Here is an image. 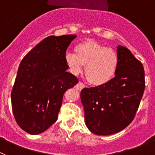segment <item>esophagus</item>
Listing matches in <instances>:
<instances>
[{
  "mask_svg": "<svg viewBox=\"0 0 155 155\" xmlns=\"http://www.w3.org/2000/svg\"><path fill=\"white\" fill-rule=\"evenodd\" d=\"M85 87V86H84V84H83V83H82V82H78V84H77L76 86H75V87H76V89L77 90H79V91H81V89H83V88H84V87Z\"/></svg>",
  "mask_w": 155,
  "mask_h": 155,
  "instance_id": "esophagus-1",
  "label": "esophagus"
}]
</instances>
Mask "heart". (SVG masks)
Segmentation results:
<instances>
[{
  "instance_id": "heart-1",
  "label": "heart",
  "mask_w": 155,
  "mask_h": 155,
  "mask_svg": "<svg viewBox=\"0 0 155 155\" xmlns=\"http://www.w3.org/2000/svg\"><path fill=\"white\" fill-rule=\"evenodd\" d=\"M64 61L74 75L79 74L85 65L87 81L94 85H102L115 76L119 60L114 50L88 39L76 45L74 53H66Z\"/></svg>"
}]
</instances>
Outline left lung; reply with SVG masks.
Segmentation results:
<instances>
[{
    "label": "left lung",
    "mask_w": 155,
    "mask_h": 155,
    "mask_svg": "<svg viewBox=\"0 0 155 155\" xmlns=\"http://www.w3.org/2000/svg\"><path fill=\"white\" fill-rule=\"evenodd\" d=\"M118 67L108 83L84 87L81 92L87 127L107 136L125 129L134 120L145 87L143 64L124 46L117 47Z\"/></svg>",
    "instance_id": "obj_1"
}]
</instances>
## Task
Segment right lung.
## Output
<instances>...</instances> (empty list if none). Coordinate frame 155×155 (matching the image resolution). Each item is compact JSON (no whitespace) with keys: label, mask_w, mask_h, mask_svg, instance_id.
I'll use <instances>...</instances> for the list:
<instances>
[{"label":"right lung","mask_w":155,"mask_h":155,"mask_svg":"<svg viewBox=\"0 0 155 155\" xmlns=\"http://www.w3.org/2000/svg\"><path fill=\"white\" fill-rule=\"evenodd\" d=\"M75 35L46 37L20 63L12 88V111L18 125L30 134L46 130L57 120L65 91L78 83L67 72L66 51Z\"/></svg>","instance_id":"right-lung-1"}]
</instances>
